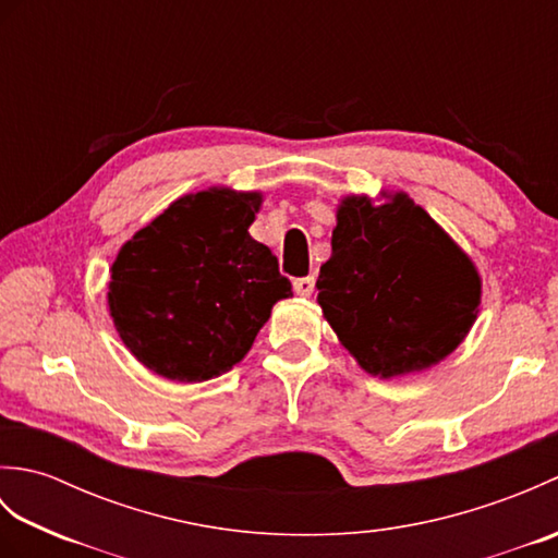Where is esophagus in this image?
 <instances>
[{
    "mask_svg": "<svg viewBox=\"0 0 558 558\" xmlns=\"http://www.w3.org/2000/svg\"><path fill=\"white\" fill-rule=\"evenodd\" d=\"M292 286H294V292L302 294V298H310V294L314 292L316 278H314V276H304V278H298V280H294Z\"/></svg>",
    "mask_w": 558,
    "mask_h": 558,
    "instance_id": "obj_1",
    "label": "esophagus"
}]
</instances>
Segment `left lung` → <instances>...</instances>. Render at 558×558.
<instances>
[{
	"mask_svg": "<svg viewBox=\"0 0 558 558\" xmlns=\"http://www.w3.org/2000/svg\"><path fill=\"white\" fill-rule=\"evenodd\" d=\"M333 254L318 272V304L362 369L393 378L453 352L477 318L472 260L408 194L384 206L348 196Z\"/></svg>",
	"mask_w": 558,
	"mask_h": 558,
	"instance_id": "obj_1",
	"label": "left lung"
}]
</instances>
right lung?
Returning a JSON list of instances; mask_svg holds the SVG:
<instances>
[{"label":"right lung","instance_id":"obj_1","mask_svg":"<svg viewBox=\"0 0 558 558\" xmlns=\"http://www.w3.org/2000/svg\"><path fill=\"white\" fill-rule=\"evenodd\" d=\"M258 194H189L138 230L112 264L117 333L162 378L208 381L240 362L292 294L278 258L248 234Z\"/></svg>","mask_w":558,"mask_h":558}]
</instances>
